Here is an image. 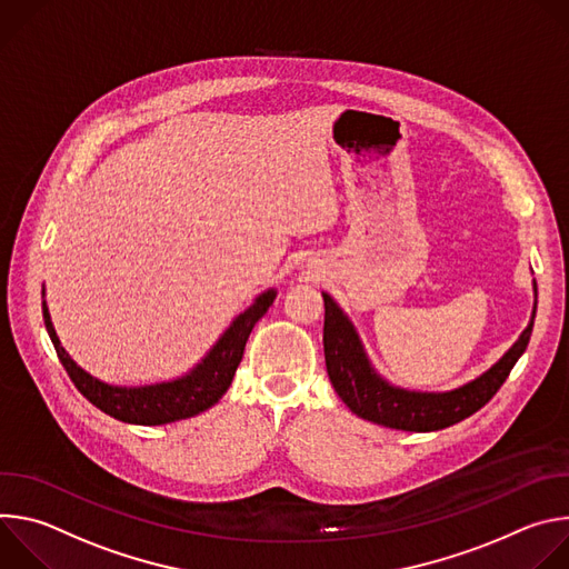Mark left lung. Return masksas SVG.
<instances>
[{
	"label": "left lung",
	"mask_w": 569,
	"mask_h": 569,
	"mask_svg": "<svg viewBox=\"0 0 569 569\" xmlns=\"http://www.w3.org/2000/svg\"><path fill=\"white\" fill-rule=\"evenodd\" d=\"M321 297L323 310H327L323 312V358H327V371L338 396L360 419L405 432L443 430L481 410L498 393L513 365L525 353L536 317L533 306L529 327L518 342L479 378L452 391H410L389 385L373 371L349 317L331 295L321 292Z\"/></svg>",
	"instance_id": "obj_1"
}]
</instances>
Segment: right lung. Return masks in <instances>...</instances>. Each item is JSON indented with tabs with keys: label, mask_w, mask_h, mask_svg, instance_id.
I'll return each instance as SVG.
<instances>
[{
	"label": "right lung",
	"mask_w": 569,
	"mask_h": 569,
	"mask_svg": "<svg viewBox=\"0 0 569 569\" xmlns=\"http://www.w3.org/2000/svg\"><path fill=\"white\" fill-rule=\"evenodd\" d=\"M274 297H277L274 290L261 292L246 312H240L231 321V327L222 333V338L213 345V349L187 376L171 382H157L146 387H114V385L101 382L99 378L80 369L69 358V353L60 347V340L53 331L49 308L44 301H42V315H44L47 333L56 347V353L64 371L69 373L76 389L92 405H97L101 412L123 423L164 426V423L191 419L209 410L211 405H216L222 398L242 360V351H246V342L254 329V323L268 312Z\"/></svg>",
	"instance_id": "1"
}]
</instances>
